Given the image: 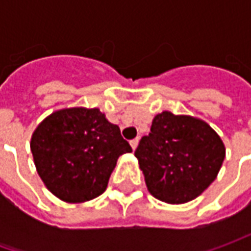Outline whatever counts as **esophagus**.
<instances>
[{
    "mask_svg": "<svg viewBox=\"0 0 251 251\" xmlns=\"http://www.w3.org/2000/svg\"><path fill=\"white\" fill-rule=\"evenodd\" d=\"M138 142H140V140H138V138H135V140L130 141L131 148H132V150H134V151L137 150V147H138Z\"/></svg>",
    "mask_w": 251,
    "mask_h": 251,
    "instance_id": "esophagus-1",
    "label": "esophagus"
}]
</instances>
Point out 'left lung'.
<instances>
[{
    "instance_id": "obj_1",
    "label": "left lung",
    "mask_w": 251,
    "mask_h": 251,
    "mask_svg": "<svg viewBox=\"0 0 251 251\" xmlns=\"http://www.w3.org/2000/svg\"><path fill=\"white\" fill-rule=\"evenodd\" d=\"M145 183L155 198L183 204L198 197L215 180L225 147L207 123L162 111L135 150Z\"/></svg>"
}]
</instances>
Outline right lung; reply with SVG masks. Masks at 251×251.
Returning <instances> with one entry per match:
<instances>
[{
  "mask_svg": "<svg viewBox=\"0 0 251 251\" xmlns=\"http://www.w3.org/2000/svg\"><path fill=\"white\" fill-rule=\"evenodd\" d=\"M39 176L67 202L99 197L123 153L131 152L120 128L99 109H65L49 116L30 142Z\"/></svg>",
  "mask_w": 251,
  "mask_h": 251,
  "instance_id": "obj_1",
  "label": "right lung"
}]
</instances>
